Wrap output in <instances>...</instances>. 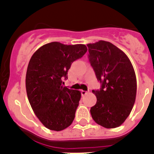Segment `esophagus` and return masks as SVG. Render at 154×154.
I'll use <instances>...</instances> for the list:
<instances>
[{"mask_svg":"<svg viewBox=\"0 0 154 154\" xmlns=\"http://www.w3.org/2000/svg\"><path fill=\"white\" fill-rule=\"evenodd\" d=\"M87 93H88V92H86V91L81 90V95H82V96H84V95H86Z\"/></svg>","mask_w":154,"mask_h":154,"instance_id":"1","label":"esophagus"}]
</instances>
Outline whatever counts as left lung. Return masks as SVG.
<instances>
[{
    "label": "left lung",
    "mask_w": 154,
    "mask_h": 154,
    "mask_svg": "<svg viewBox=\"0 0 154 154\" xmlns=\"http://www.w3.org/2000/svg\"><path fill=\"white\" fill-rule=\"evenodd\" d=\"M89 60L99 90H92L97 98L90 113L96 123L113 129L124 123L136 98L137 81L133 66L124 52L107 41L87 44Z\"/></svg>",
    "instance_id": "8db88e82"
}]
</instances>
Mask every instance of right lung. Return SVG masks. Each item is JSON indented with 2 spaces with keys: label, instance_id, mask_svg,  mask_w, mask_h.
<instances>
[{
  "label": "right lung",
  "instance_id": "obj_1",
  "mask_svg": "<svg viewBox=\"0 0 154 154\" xmlns=\"http://www.w3.org/2000/svg\"><path fill=\"white\" fill-rule=\"evenodd\" d=\"M87 51L84 44L52 42L31 56L25 77L27 95L37 117L47 129L62 131L72 123L81 93L63 86L73 62Z\"/></svg>",
  "mask_w": 154,
  "mask_h": 154
}]
</instances>
